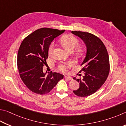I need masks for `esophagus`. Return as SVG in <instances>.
<instances>
[{
  "label": "esophagus",
  "mask_w": 126,
  "mask_h": 126,
  "mask_svg": "<svg viewBox=\"0 0 126 126\" xmlns=\"http://www.w3.org/2000/svg\"><path fill=\"white\" fill-rule=\"evenodd\" d=\"M65 79H67V80H72V78H71V77L67 76H65Z\"/></svg>",
  "instance_id": "esophagus-1"
}]
</instances>
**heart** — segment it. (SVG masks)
I'll return each mask as SVG.
<instances>
[{
    "mask_svg": "<svg viewBox=\"0 0 126 126\" xmlns=\"http://www.w3.org/2000/svg\"><path fill=\"white\" fill-rule=\"evenodd\" d=\"M61 43L66 50H67L69 51H72L79 44V40L78 39L76 38L71 35H65L61 37L60 39ZM54 48V43H51L48 47V55L50 56H51L52 54L53 50ZM76 52L78 54H81L82 52V50L81 48L78 47L76 49ZM70 65L72 64V63H70ZM68 65L66 63H62L59 66V69L61 71L65 72L68 69Z\"/></svg>",
    "mask_w": 126,
    "mask_h": 126,
    "instance_id": "heart-1",
    "label": "heart"
}]
</instances>
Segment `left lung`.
Returning <instances> with one entry per match:
<instances>
[{
	"mask_svg": "<svg viewBox=\"0 0 126 126\" xmlns=\"http://www.w3.org/2000/svg\"><path fill=\"white\" fill-rule=\"evenodd\" d=\"M71 32L82 39L86 46V54L81 64L83 68L80 71H84V76L82 79L74 78L80 85L74 93L83 97L96 92L106 80L110 72L109 56L104 44L95 35L77 31Z\"/></svg>",
	"mask_w": 126,
	"mask_h": 126,
	"instance_id": "left-lung-1",
	"label": "left lung"
}]
</instances>
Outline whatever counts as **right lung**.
Segmentation results:
<instances>
[{"mask_svg":"<svg viewBox=\"0 0 126 126\" xmlns=\"http://www.w3.org/2000/svg\"><path fill=\"white\" fill-rule=\"evenodd\" d=\"M65 30L41 28L22 41L17 53V65L20 76L30 91L39 94L49 92L63 75L57 72H43L48 58V47L55 38Z\"/></svg>","mask_w":126,"mask_h":126,"instance_id":"right-lung-1","label":"right lung"}]
</instances>
